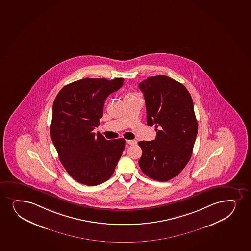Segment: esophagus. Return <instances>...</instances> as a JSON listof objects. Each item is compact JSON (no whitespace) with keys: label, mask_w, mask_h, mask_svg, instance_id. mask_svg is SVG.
<instances>
[{"label":"esophagus","mask_w":251,"mask_h":251,"mask_svg":"<svg viewBox=\"0 0 251 251\" xmlns=\"http://www.w3.org/2000/svg\"><path fill=\"white\" fill-rule=\"evenodd\" d=\"M127 145H136L137 144V141H135V140H127Z\"/></svg>","instance_id":"34e87169"}]
</instances>
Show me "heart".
Segmentation results:
<instances>
[{"mask_svg":"<svg viewBox=\"0 0 251 251\" xmlns=\"http://www.w3.org/2000/svg\"><path fill=\"white\" fill-rule=\"evenodd\" d=\"M135 98V97H134V95H133V93H131V92H128V93H127V95L125 96V99H129V98Z\"/></svg>","mask_w":251,"mask_h":251,"instance_id":"obj_1","label":"heart"}]
</instances>
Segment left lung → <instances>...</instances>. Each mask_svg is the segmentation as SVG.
<instances>
[{
	"instance_id": "8db88e82",
	"label": "left lung",
	"mask_w": 251,
	"mask_h": 251,
	"mask_svg": "<svg viewBox=\"0 0 251 251\" xmlns=\"http://www.w3.org/2000/svg\"><path fill=\"white\" fill-rule=\"evenodd\" d=\"M144 93L147 124L154 125L156 138L139 141V167L147 176L168 181L180 174L192 157L198 125L192 97L182 84L166 75L139 83Z\"/></svg>"
}]
</instances>
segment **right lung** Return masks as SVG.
I'll return each mask as SVG.
<instances>
[{
	"instance_id": "1",
	"label": "right lung",
	"mask_w": 251,
	"mask_h": 251,
	"mask_svg": "<svg viewBox=\"0 0 251 251\" xmlns=\"http://www.w3.org/2000/svg\"><path fill=\"white\" fill-rule=\"evenodd\" d=\"M124 80L86 78L64 86L54 99L51 139L65 170L80 184L98 186L108 180L123 153L125 139L106 140L93 130L106 98Z\"/></svg>"
}]
</instances>
